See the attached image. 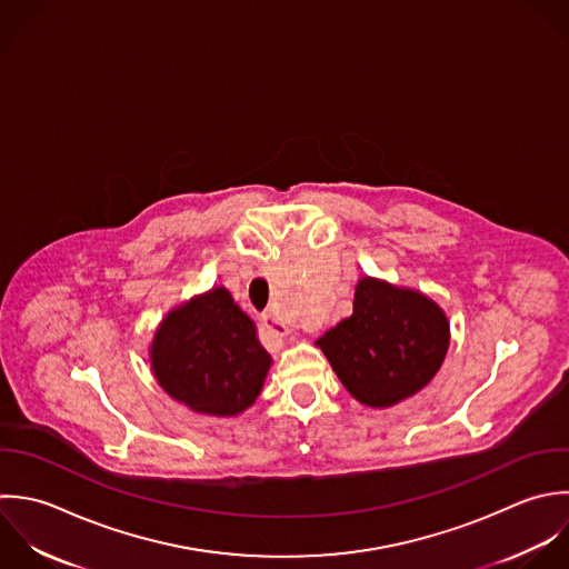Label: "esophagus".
I'll list each match as a JSON object with an SVG mask.
<instances>
[{"instance_id":"1","label":"esophagus","mask_w":569,"mask_h":569,"mask_svg":"<svg viewBox=\"0 0 569 569\" xmlns=\"http://www.w3.org/2000/svg\"><path fill=\"white\" fill-rule=\"evenodd\" d=\"M261 323H263V328L268 330V335L277 341V346H281V339L288 335V326L279 319V315L272 312V310H266V312L261 315Z\"/></svg>"}]
</instances>
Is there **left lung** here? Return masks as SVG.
Returning a JSON list of instances; mask_svg holds the SVG:
<instances>
[{
  "label": "left lung",
  "instance_id": "obj_1",
  "mask_svg": "<svg viewBox=\"0 0 569 569\" xmlns=\"http://www.w3.org/2000/svg\"><path fill=\"white\" fill-rule=\"evenodd\" d=\"M448 341L450 326L435 301L366 277L357 286L352 315L317 346L357 401L388 408L430 383Z\"/></svg>",
  "mask_w": 569,
  "mask_h": 569
}]
</instances>
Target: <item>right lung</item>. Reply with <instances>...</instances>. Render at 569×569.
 <instances>
[{"label": "right lung", "instance_id": "1", "mask_svg": "<svg viewBox=\"0 0 569 569\" xmlns=\"http://www.w3.org/2000/svg\"><path fill=\"white\" fill-rule=\"evenodd\" d=\"M268 368L254 323L223 288L172 310L154 335L157 381L201 415L232 417L250 408Z\"/></svg>", "mask_w": 569, "mask_h": 569}]
</instances>
